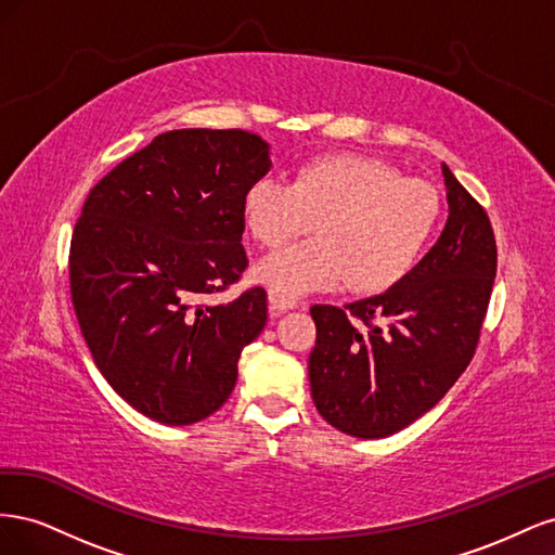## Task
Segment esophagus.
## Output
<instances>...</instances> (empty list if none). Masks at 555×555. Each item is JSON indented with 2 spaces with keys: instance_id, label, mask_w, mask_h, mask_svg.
<instances>
[{
  "instance_id": "esophagus-1",
  "label": "esophagus",
  "mask_w": 555,
  "mask_h": 555,
  "mask_svg": "<svg viewBox=\"0 0 555 555\" xmlns=\"http://www.w3.org/2000/svg\"><path fill=\"white\" fill-rule=\"evenodd\" d=\"M268 306H271V312L273 314H280V312H287V310H294L298 306V300L282 294L278 289H268Z\"/></svg>"
}]
</instances>
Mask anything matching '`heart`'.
Wrapping results in <instances>:
<instances>
[{
    "mask_svg": "<svg viewBox=\"0 0 555 555\" xmlns=\"http://www.w3.org/2000/svg\"><path fill=\"white\" fill-rule=\"evenodd\" d=\"M440 192L422 178H402L384 159L324 155L306 162L294 184L263 176L247 188L243 215L249 236L282 247L310 233L322 238L282 249L257 266V278L282 294L349 284L359 294L391 289L433 238Z\"/></svg>",
    "mask_w": 555,
    "mask_h": 555,
    "instance_id": "b5f03b06",
    "label": "heart"
}]
</instances>
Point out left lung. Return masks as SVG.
Returning a JSON list of instances; mask_svg holds the SVG:
<instances>
[{
	"instance_id": "1",
	"label": "left lung",
	"mask_w": 555,
	"mask_h": 555,
	"mask_svg": "<svg viewBox=\"0 0 555 555\" xmlns=\"http://www.w3.org/2000/svg\"><path fill=\"white\" fill-rule=\"evenodd\" d=\"M449 220L440 241L389 292L345 308L312 306V400L347 435L377 440L416 422L473 361L493 292L489 215L442 164Z\"/></svg>"
}]
</instances>
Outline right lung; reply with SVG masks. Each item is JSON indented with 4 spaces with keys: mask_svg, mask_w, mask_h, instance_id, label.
Listing matches in <instances>:
<instances>
[{
    "mask_svg": "<svg viewBox=\"0 0 555 555\" xmlns=\"http://www.w3.org/2000/svg\"><path fill=\"white\" fill-rule=\"evenodd\" d=\"M271 169L245 129H176L90 190L72 233L69 289L113 391L153 422L190 426L224 405L266 326V292L206 298L243 278V198Z\"/></svg>",
    "mask_w": 555,
    "mask_h": 555,
    "instance_id": "1",
    "label": "right lung"
}]
</instances>
